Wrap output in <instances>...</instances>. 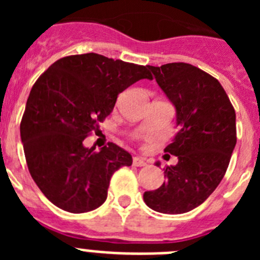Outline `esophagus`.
<instances>
[{
	"label": "esophagus",
	"instance_id": "34e87169",
	"mask_svg": "<svg viewBox=\"0 0 260 260\" xmlns=\"http://www.w3.org/2000/svg\"><path fill=\"white\" fill-rule=\"evenodd\" d=\"M133 164H134L135 167H144V165H147V162L144 158L139 157V156H135V157L133 158Z\"/></svg>",
	"mask_w": 260,
	"mask_h": 260
}]
</instances>
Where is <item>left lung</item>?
Segmentation results:
<instances>
[{"mask_svg": "<svg viewBox=\"0 0 260 260\" xmlns=\"http://www.w3.org/2000/svg\"><path fill=\"white\" fill-rule=\"evenodd\" d=\"M148 69L176 107L178 133L164 152L178 162L165 168L167 182L144 192V203L161 213L189 212L215 191L228 169L237 143L236 112L219 80L199 68L173 62Z\"/></svg>", "mask_w": 260, "mask_h": 260, "instance_id": "1", "label": "left lung"}]
</instances>
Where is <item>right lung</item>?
<instances>
[{
	"instance_id": "right-lung-1",
	"label": "right lung",
	"mask_w": 260,
	"mask_h": 260,
	"mask_svg": "<svg viewBox=\"0 0 260 260\" xmlns=\"http://www.w3.org/2000/svg\"><path fill=\"white\" fill-rule=\"evenodd\" d=\"M141 79H152L146 66L86 53L59 58L36 80L20 139L29 174L54 206L71 213L100 207L114 172L133 164L117 144L93 152L83 141L112 113L118 93Z\"/></svg>"
}]
</instances>
